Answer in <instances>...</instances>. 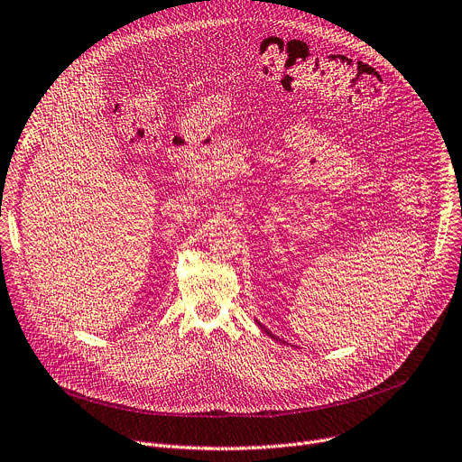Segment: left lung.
I'll list each match as a JSON object with an SVG mask.
<instances>
[{
    "label": "left lung",
    "mask_w": 462,
    "mask_h": 462,
    "mask_svg": "<svg viewBox=\"0 0 462 462\" xmlns=\"http://www.w3.org/2000/svg\"><path fill=\"white\" fill-rule=\"evenodd\" d=\"M258 324H260V326H262V328H263V324H262V322H258ZM263 329H265V331H267V333H269V337H271V339H276V341H280V339H278V337H276V335H274V333H271V331H269V329H267V328H263ZM280 343H283V341H280Z\"/></svg>",
    "instance_id": "1"
}]
</instances>
